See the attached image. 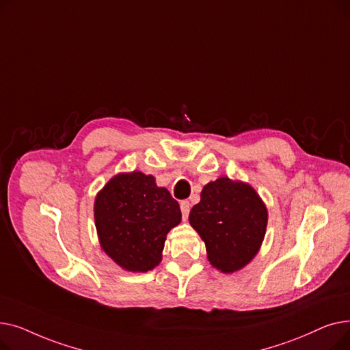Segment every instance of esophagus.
I'll list each match as a JSON object with an SVG mask.
<instances>
[{
	"mask_svg": "<svg viewBox=\"0 0 350 350\" xmlns=\"http://www.w3.org/2000/svg\"><path fill=\"white\" fill-rule=\"evenodd\" d=\"M180 210H181L183 219H187L189 213H190V203H189V201H181V203H180Z\"/></svg>",
	"mask_w": 350,
	"mask_h": 350,
	"instance_id": "esophagus-1",
	"label": "esophagus"
}]
</instances>
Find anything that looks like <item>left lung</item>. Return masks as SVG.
Instances as JSON below:
<instances>
[{"label":"left lung","mask_w":350,"mask_h":350,"mask_svg":"<svg viewBox=\"0 0 350 350\" xmlns=\"http://www.w3.org/2000/svg\"><path fill=\"white\" fill-rule=\"evenodd\" d=\"M189 221L206 243L211 265L230 273L241 269L258 252L268 213L251 186L221 177L204 186Z\"/></svg>","instance_id":"1"}]
</instances>
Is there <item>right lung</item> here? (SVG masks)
I'll use <instances>...</instances> for the list:
<instances>
[{
	"mask_svg": "<svg viewBox=\"0 0 350 350\" xmlns=\"http://www.w3.org/2000/svg\"><path fill=\"white\" fill-rule=\"evenodd\" d=\"M180 221V206L169 190L140 172L118 174L96 196L100 245L127 271L147 272L159 265L165 235Z\"/></svg>",
	"mask_w": 350,
	"mask_h": 350,
	"instance_id": "add662e5",
	"label": "right lung"
}]
</instances>
